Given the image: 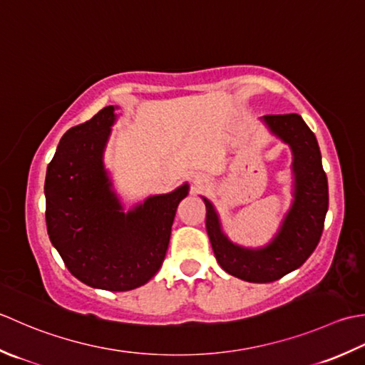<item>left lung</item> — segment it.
Segmentation results:
<instances>
[{
    "instance_id": "left-lung-1",
    "label": "left lung",
    "mask_w": 365,
    "mask_h": 365,
    "mask_svg": "<svg viewBox=\"0 0 365 365\" xmlns=\"http://www.w3.org/2000/svg\"><path fill=\"white\" fill-rule=\"evenodd\" d=\"M263 121L293 151L294 202L274 241L258 250L230 242L222 233L212 205L205 198L206 230L215 259L228 274L254 284L279 280L306 262L322 237L329 203L328 180L315 133L296 113L266 115Z\"/></svg>"
}]
</instances>
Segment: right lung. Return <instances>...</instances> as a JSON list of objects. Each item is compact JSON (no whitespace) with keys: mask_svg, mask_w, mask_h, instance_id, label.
<instances>
[{"mask_svg":"<svg viewBox=\"0 0 365 365\" xmlns=\"http://www.w3.org/2000/svg\"><path fill=\"white\" fill-rule=\"evenodd\" d=\"M113 110L102 108L59 140L43 187L46 220L50 241L73 277L93 288L129 292L160 269L176 207L189 187L123 212L102 163Z\"/></svg>","mask_w":365,"mask_h":365,"instance_id":"add662e5","label":"right lung"}]
</instances>
